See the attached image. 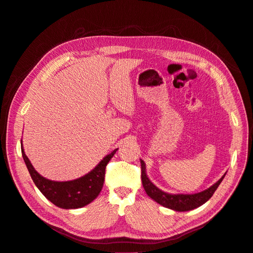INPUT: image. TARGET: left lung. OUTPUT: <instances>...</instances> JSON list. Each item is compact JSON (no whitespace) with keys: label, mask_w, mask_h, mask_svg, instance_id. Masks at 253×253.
<instances>
[{"label":"left lung","mask_w":253,"mask_h":253,"mask_svg":"<svg viewBox=\"0 0 253 253\" xmlns=\"http://www.w3.org/2000/svg\"><path fill=\"white\" fill-rule=\"evenodd\" d=\"M141 164V182L142 186L147 192V194L152 200L158 203L159 205L171 209V210L178 212H185L193 210L195 208H199L204 205L206 202L211 199L218 186L222 182L225 173L222 175L221 179L217 181L210 188H208L202 192L194 194H170L160 190L158 187L154 185L146 173V163L144 160L140 159Z\"/></svg>","instance_id":"obj_1"}]
</instances>
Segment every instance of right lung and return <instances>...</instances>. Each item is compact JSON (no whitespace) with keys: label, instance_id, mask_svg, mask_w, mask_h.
<instances>
[{"label":"right lung","instance_id":"add662e5","mask_svg":"<svg viewBox=\"0 0 253 253\" xmlns=\"http://www.w3.org/2000/svg\"><path fill=\"white\" fill-rule=\"evenodd\" d=\"M118 149L106 155L98 166L82 178L67 182L51 181L39 174L25 154L21 142V154L33 182L48 201L62 209H79L93 202L100 193L105 177V168Z\"/></svg>","mask_w":253,"mask_h":253}]
</instances>
